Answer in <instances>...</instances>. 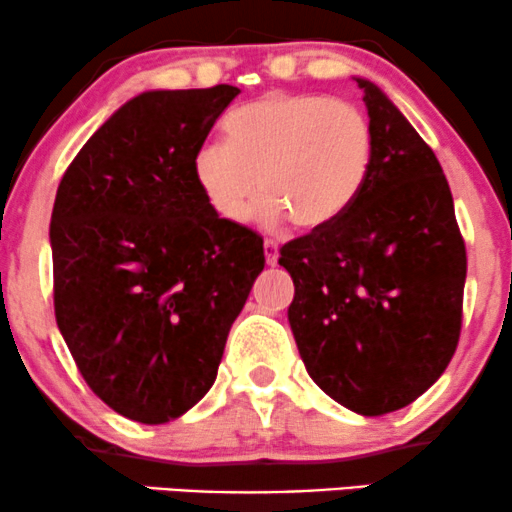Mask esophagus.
I'll return each instance as SVG.
<instances>
[{
    "label": "esophagus",
    "instance_id": "obj_1",
    "mask_svg": "<svg viewBox=\"0 0 512 512\" xmlns=\"http://www.w3.org/2000/svg\"><path fill=\"white\" fill-rule=\"evenodd\" d=\"M264 260H267L269 267L279 262V245L274 240H264Z\"/></svg>",
    "mask_w": 512,
    "mask_h": 512
}]
</instances>
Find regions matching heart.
I'll return each mask as SVG.
<instances>
[{"mask_svg":"<svg viewBox=\"0 0 512 512\" xmlns=\"http://www.w3.org/2000/svg\"><path fill=\"white\" fill-rule=\"evenodd\" d=\"M223 144L197 151L195 180L219 219L255 216L267 226L291 219L325 228L354 207L373 168V127L346 101L315 93H269L223 120Z\"/></svg>","mask_w":512,"mask_h":512,"instance_id":"heart-1","label":"heart"}]
</instances>
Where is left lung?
I'll return each mask as SVG.
<instances>
[{
    "mask_svg": "<svg viewBox=\"0 0 512 512\" xmlns=\"http://www.w3.org/2000/svg\"><path fill=\"white\" fill-rule=\"evenodd\" d=\"M373 168L342 219L281 248L289 322L310 378L363 416L397 411L448 368L467 250L436 154L370 81Z\"/></svg>",
    "mask_w": 512,
    "mask_h": 512,
    "instance_id": "8db88e82",
    "label": "left lung"
}]
</instances>
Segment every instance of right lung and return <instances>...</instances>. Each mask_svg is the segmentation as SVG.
Listing matches in <instances>:
<instances>
[{
  "instance_id": "obj_1",
  "label": "right lung",
  "mask_w": 512,
  "mask_h": 512,
  "mask_svg": "<svg viewBox=\"0 0 512 512\" xmlns=\"http://www.w3.org/2000/svg\"><path fill=\"white\" fill-rule=\"evenodd\" d=\"M236 86L146 91L64 170L50 221L52 298L93 395L142 424L209 392L264 269L262 238L214 214L197 151Z\"/></svg>"
}]
</instances>
